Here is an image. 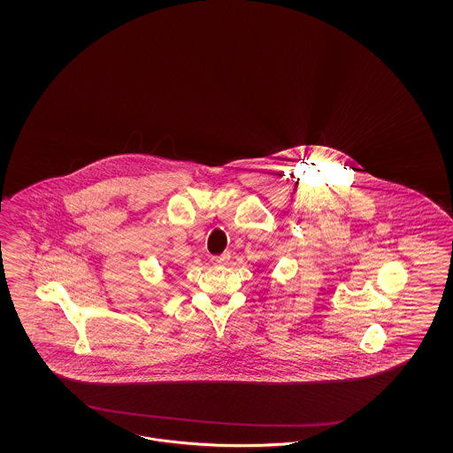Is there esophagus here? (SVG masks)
<instances>
[{"label": "esophagus", "instance_id": "34e87169", "mask_svg": "<svg viewBox=\"0 0 453 453\" xmlns=\"http://www.w3.org/2000/svg\"><path fill=\"white\" fill-rule=\"evenodd\" d=\"M229 259H231V254H229V252H224V254H220V256L211 257V262L216 264V265H224V264L229 262Z\"/></svg>", "mask_w": 453, "mask_h": 453}]
</instances>
